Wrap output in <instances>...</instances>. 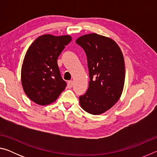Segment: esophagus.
Wrapping results in <instances>:
<instances>
[{"label":"esophagus","instance_id":"34e87169","mask_svg":"<svg viewBox=\"0 0 157 157\" xmlns=\"http://www.w3.org/2000/svg\"><path fill=\"white\" fill-rule=\"evenodd\" d=\"M73 84V81H68V84H67L68 88V89L72 88Z\"/></svg>","mask_w":157,"mask_h":157}]
</instances>
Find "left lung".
I'll use <instances>...</instances> for the list:
<instances>
[{"instance_id":"obj_1","label":"left lung","mask_w":157,"mask_h":157,"mask_svg":"<svg viewBox=\"0 0 157 157\" xmlns=\"http://www.w3.org/2000/svg\"><path fill=\"white\" fill-rule=\"evenodd\" d=\"M76 43L86 52L90 77L89 89L79 97V104L86 112L99 115L112 107L123 93V52L115 41L96 33L79 36Z\"/></svg>"}]
</instances>
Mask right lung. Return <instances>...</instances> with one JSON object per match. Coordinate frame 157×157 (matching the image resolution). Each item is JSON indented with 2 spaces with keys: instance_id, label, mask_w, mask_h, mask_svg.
I'll return each mask as SVG.
<instances>
[{
  "instance_id": "obj_1",
  "label": "right lung",
  "mask_w": 157,
  "mask_h": 157,
  "mask_svg": "<svg viewBox=\"0 0 157 157\" xmlns=\"http://www.w3.org/2000/svg\"><path fill=\"white\" fill-rule=\"evenodd\" d=\"M72 40L70 35L44 34L30 45L21 68V83L30 99L39 105L54 102L66 86L57 65L61 52Z\"/></svg>"
}]
</instances>
